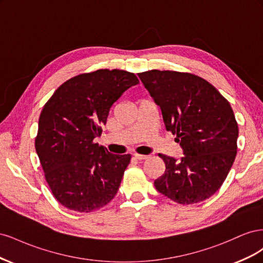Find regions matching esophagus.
Instances as JSON below:
<instances>
[{"mask_svg": "<svg viewBox=\"0 0 263 263\" xmlns=\"http://www.w3.org/2000/svg\"><path fill=\"white\" fill-rule=\"evenodd\" d=\"M134 157L136 158V159H138V160H145V159H148L150 156H148V155H139V154H135V155H134Z\"/></svg>", "mask_w": 263, "mask_h": 263, "instance_id": "obj_1", "label": "esophagus"}]
</instances>
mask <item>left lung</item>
Masks as SVG:
<instances>
[{
    "mask_svg": "<svg viewBox=\"0 0 263 263\" xmlns=\"http://www.w3.org/2000/svg\"><path fill=\"white\" fill-rule=\"evenodd\" d=\"M138 77L184 155L176 159L159 154L165 171L155 180L157 191L179 204L211 197L237 154L238 125L229 102L210 82L191 73L150 70Z\"/></svg>",
    "mask_w": 263,
    "mask_h": 263,
    "instance_id": "8db88e82",
    "label": "left lung"
}]
</instances>
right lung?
I'll return each mask as SVG.
<instances>
[{
    "instance_id": "obj_1",
    "label": "right lung",
    "mask_w": 263,
    "mask_h": 263,
    "mask_svg": "<svg viewBox=\"0 0 263 263\" xmlns=\"http://www.w3.org/2000/svg\"><path fill=\"white\" fill-rule=\"evenodd\" d=\"M137 77L101 69L61 84L46 103L35 147L53 196L80 213L97 211L113 200L130 161L93 141L101 136L109 108Z\"/></svg>"
}]
</instances>
